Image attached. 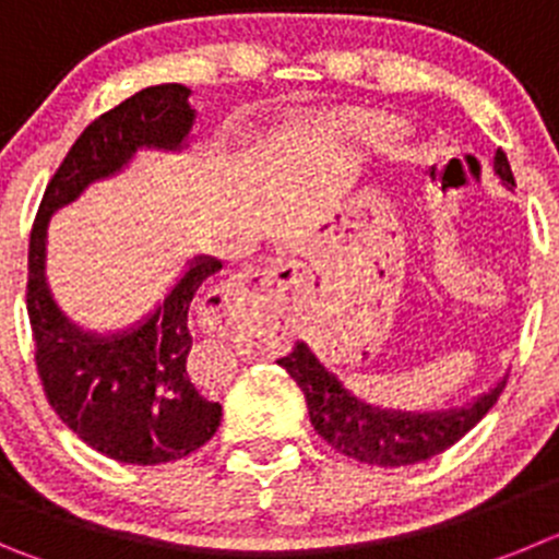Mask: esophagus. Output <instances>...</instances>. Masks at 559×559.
<instances>
[{"instance_id":"1","label":"esophagus","mask_w":559,"mask_h":559,"mask_svg":"<svg viewBox=\"0 0 559 559\" xmlns=\"http://www.w3.org/2000/svg\"><path fill=\"white\" fill-rule=\"evenodd\" d=\"M284 270L286 264H275V267L264 270H245V273L228 278L226 284L209 289L203 304L198 306L203 328L215 333L234 331L239 320L262 309L267 300H273L284 289Z\"/></svg>"}]
</instances>
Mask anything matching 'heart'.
I'll use <instances>...</instances> for the list:
<instances>
[{
  "instance_id": "b5f03b06",
  "label": "heart",
  "mask_w": 559,
  "mask_h": 559,
  "mask_svg": "<svg viewBox=\"0 0 559 559\" xmlns=\"http://www.w3.org/2000/svg\"><path fill=\"white\" fill-rule=\"evenodd\" d=\"M347 129H350L353 134H358V138H364V140H394V138H400V123L389 121V118H380V115H369V112L350 115V118H347Z\"/></svg>"
}]
</instances>
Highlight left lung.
I'll list each match as a JSON object with an SVG mask.
<instances>
[{
  "label": "left lung",
  "mask_w": 559,
  "mask_h": 559,
  "mask_svg": "<svg viewBox=\"0 0 559 559\" xmlns=\"http://www.w3.org/2000/svg\"><path fill=\"white\" fill-rule=\"evenodd\" d=\"M493 170L504 187H515L513 170L502 148L493 156ZM278 364L304 391L314 430L333 450L369 466H414L441 455L493 408L504 389V380H499L493 389L463 408L416 414V411L378 408L353 397L338 383L336 374L317 361L306 342H297L295 350L278 358Z\"/></svg>",
  "instance_id": "8db88e82"
}]
</instances>
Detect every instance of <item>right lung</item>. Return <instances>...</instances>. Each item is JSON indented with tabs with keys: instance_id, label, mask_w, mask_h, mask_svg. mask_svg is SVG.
<instances>
[{
	"instance_id": "obj_1",
	"label": "right lung",
	"mask_w": 559,
	"mask_h": 559,
	"mask_svg": "<svg viewBox=\"0 0 559 559\" xmlns=\"http://www.w3.org/2000/svg\"><path fill=\"white\" fill-rule=\"evenodd\" d=\"M190 93L176 82L154 85L98 115L51 176L29 237L27 314L46 400L87 447L132 466L181 461L221 427V403L195 389L187 356L198 292L223 264L195 255L145 320L102 336L57 309L46 284V231L57 209L121 174L140 148H185L195 123Z\"/></svg>"
}]
</instances>
